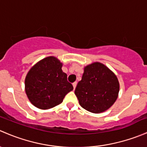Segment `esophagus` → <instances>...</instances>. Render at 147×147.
Here are the masks:
<instances>
[{
  "label": "esophagus",
  "mask_w": 147,
  "mask_h": 147,
  "mask_svg": "<svg viewBox=\"0 0 147 147\" xmlns=\"http://www.w3.org/2000/svg\"><path fill=\"white\" fill-rule=\"evenodd\" d=\"M77 84H78V83H77V82H73V83H72V85H73L74 90H75V87H76V86H77Z\"/></svg>",
  "instance_id": "34e87169"
}]
</instances>
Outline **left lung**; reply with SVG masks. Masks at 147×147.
Returning a JSON list of instances; mask_svg holds the SVG:
<instances>
[{"label":"left lung","mask_w":147,"mask_h":147,"mask_svg":"<svg viewBox=\"0 0 147 147\" xmlns=\"http://www.w3.org/2000/svg\"><path fill=\"white\" fill-rule=\"evenodd\" d=\"M119 91V83L115 73L97 62L84 68L82 80L78 82L75 94L82 108L98 114L112 106Z\"/></svg>","instance_id":"8db88e82"}]
</instances>
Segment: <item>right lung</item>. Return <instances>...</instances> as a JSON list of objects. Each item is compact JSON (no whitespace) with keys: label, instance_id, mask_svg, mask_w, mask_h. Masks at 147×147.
<instances>
[{"label":"right lung","instance_id":"obj_1","mask_svg":"<svg viewBox=\"0 0 147 147\" xmlns=\"http://www.w3.org/2000/svg\"><path fill=\"white\" fill-rule=\"evenodd\" d=\"M62 66L58 59L50 56L37 63L28 72L25 89L34 106L41 109L54 107L62 103L65 96L73 90Z\"/></svg>","mask_w":147,"mask_h":147}]
</instances>
